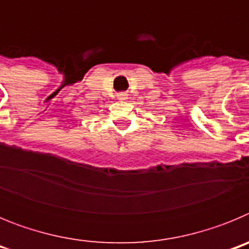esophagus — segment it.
Here are the masks:
<instances>
[{
  "mask_svg": "<svg viewBox=\"0 0 249 249\" xmlns=\"http://www.w3.org/2000/svg\"><path fill=\"white\" fill-rule=\"evenodd\" d=\"M118 98H120V100H126L127 94L126 93H120V94H118Z\"/></svg>",
  "mask_w": 249,
  "mask_h": 249,
  "instance_id": "1",
  "label": "esophagus"
}]
</instances>
